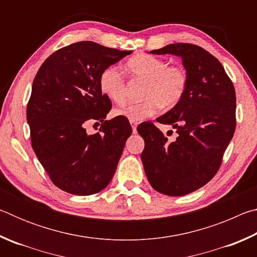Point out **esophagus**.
I'll use <instances>...</instances> for the list:
<instances>
[{"label":"esophagus","mask_w":257,"mask_h":257,"mask_svg":"<svg viewBox=\"0 0 257 257\" xmlns=\"http://www.w3.org/2000/svg\"><path fill=\"white\" fill-rule=\"evenodd\" d=\"M130 124H132V127H133V133L136 134L137 133L138 122H137V121H130Z\"/></svg>","instance_id":"34e87169"}]
</instances>
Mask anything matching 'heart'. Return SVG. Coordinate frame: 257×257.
Segmentation results:
<instances>
[{
	"label": "heart",
	"mask_w": 257,
	"mask_h": 257,
	"mask_svg": "<svg viewBox=\"0 0 257 257\" xmlns=\"http://www.w3.org/2000/svg\"><path fill=\"white\" fill-rule=\"evenodd\" d=\"M134 78L144 80L139 102H129L114 108V115L130 121L150 118L160 107L172 108L179 104L188 88V73L180 64H168L159 56L141 54L134 56L127 63ZM99 88L114 103H122L125 98V80L114 66L107 67L99 76Z\"/></svg>",
	"instance_id": "b5f03b06"
}]
</instances>
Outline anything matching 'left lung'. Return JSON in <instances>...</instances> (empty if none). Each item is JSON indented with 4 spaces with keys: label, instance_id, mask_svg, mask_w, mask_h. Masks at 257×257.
Wrapping results in <instances>:
<instances>
[{
    "label": "left lung",
    "instance_id": "8db88e82",
    "mask_svg": "<svg viewBox=\"0 0 257 257\" xmlns=\"http://www.w3.org/2000/svg\"><path fill=\"white\" fill-rule=\"evenodd\" d=\"M151 53L180 56L189 81L182 101L156 119L176 129V139H168L153 122L138 125L145 141L142 161L155 190L184 196L220 169L236 129V92L220 61L201 46L177 43Z\"/></svg>",
    "mask_w": 257,
    "mask_h": 257
}]
</instances>
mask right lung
<instances>
[{"instance_id": "right-lung-1", "label": "right lung", "mask_w": 257, "mask_h": 257, "mask_svg": "<svg viewBox=\"0 0 257 257\" xmlns=\"http://www.w3.org/2000/svg\"><path fill=\"white\" fill-rule=\"evenodd\" d=\"M130 51L85 41L58 50L35 77L27 121L35 154L53 184L73 195L96 194L112 180L133 129L123 116L105 120L112 103L99 76ZM101 123L88 135L85 125Z\"/></svg>"}]
</instances>
